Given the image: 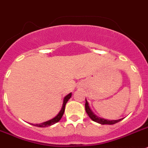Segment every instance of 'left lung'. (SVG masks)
I'll use <instances>...</instances> for the list:
<instances>
[{"instance_id":"1","label":"left lung","mask_w":148,"mask_h":148,"mask_svg":"<svg viewBox=\"0 0 148 148\" xmlns=\"http://www.w3.org/2000/svg\"><path fill=\"white\" fill-rule=\"evenodd\" d=\"M85 109H86V113H87V114L89 115V116L90 117V118H91V120H92L93 121H95V122L98 123L102 124V125H104V124H108V125H112V124L120 122L121 120H123V119H119V120H106V119L101 118V117H99V116H98L96 114H94L92 110H91L90 107H89V103H88V101H86V99Z\"/></svg>"}]
</instances>
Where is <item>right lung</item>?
Listing matches in <instances>:
<instances>
[{
    "label": "right lung",
    "mask_w": 148,
    "mask_h": 148,
    "mask_svg": "<svg viewBox=\"0 0 148 148\" xmlns=\"http://www.w3.org/2000/svg\"><path fill=\"white\" fill-rule=\"evenodd\" d=\"M71 92L69 93L68 95H67L66 96H64V99H63V104H62V109L60 110V111L59 112V114H57L56 116L55 117H53V119H51L49 120H47L46 122H43L42 123L40 124H36L34 125L35 126H38V127H47V126H50L53 124L56 123L61 120V118L62 117L63 114L64 112V108H65V105H66V103L68 102V101L70 99V98L71 97Z\"/></svg>",
    "instance_id": "obj_1"
}]
</instances>
